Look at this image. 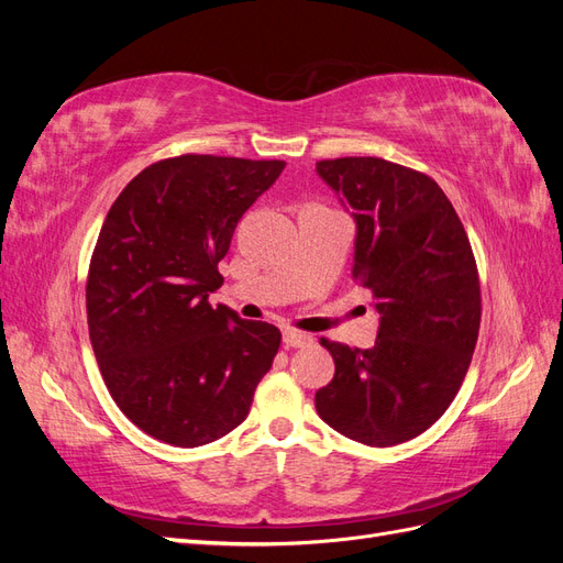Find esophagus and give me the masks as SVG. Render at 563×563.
Returning a JSON list of instances; mask_svg holds the SVG:
<instances>
[{"label": "esophagus", "mask_w": 563, "mask_h": 563, "mask_svg": "<svg viewBox=\"0 0 563 563\" xmlns=\"http://www.w3.org/2000/svg\"><path fill=\"white\" fill-rule=\"evenodd\" d=\"M284 345L286 347H308V345H312V335L294 331V329H286L284 331Z\"/></svg>", "instance_id": "1"}]
</instances>
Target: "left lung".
Masks as SVG:
<instances>
[{"label": "left lung", "instance_id": "8db88e82", "mask_svg": "<svg viewBox=\"0 0 563 563\" xmlns=\"http://www.w3.org/2000/svg\"><path fill=\"white\" fill-rule=\"evenodd\" d=\"M317 174L352 209V279L380 314L371 350L321 338L335 376L317 413L360 444H404L444 416L472 362L482 291L467 232L444 190L408 166L340 157Z\"/></svg>", "mask_w": 563, "mask_h": 563}]
</instances>
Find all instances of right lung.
Segmentation results:
<instances>
[{
	"label": "right lung",
	"instance_id": "1",
	"mask_svg": "<svg viewBox=\"0 0 563 563\" xmlns=\"http://www.w3.org/2000/svg\"><path fill=\"white\" fill-rule=\"evenodd\" d=\"M286 162L180 155L150 164L112 203L87 279L96 362L122 413L195 449L244 422L282 333L209 302L240 218Z\"/></svg>",
	"mask_w": 563,
	"mask_h": 563
}]
</instances>
